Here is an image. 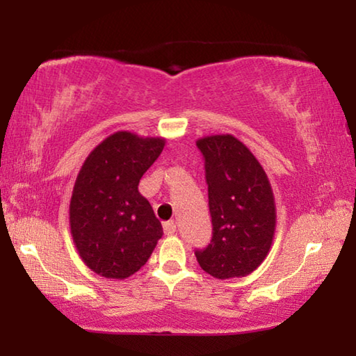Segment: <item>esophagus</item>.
<instances>
[{"label":"esophagus","instance_id":"1","mask_svg":"<svg viewBox=\"0 0 356 356\" xmlns=\"http://www.w3.org/2000/svg\"><path fill=\"white\" fill-rule=\"evenodd\" d=\"M163 231H165L166 236H174V234H176V231H177V227H176V225H174V221H168L163 225Z\"/></svg>","mask_w":356,"mask_h":356}]
</instances>
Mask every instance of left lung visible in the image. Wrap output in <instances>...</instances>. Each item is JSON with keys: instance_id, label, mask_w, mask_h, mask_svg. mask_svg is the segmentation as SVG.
I'll return each mask as SVG.
<instances>
[{"instance_id": "8db88e82", "label": "left lung", "mask_w": 356, "mask_h": 356, "mask_svg": "<svg viewBox=\"0 0 356 356\" xmlns=\"http://www.w3.org/2000/svg\"><path fill=\"white\" fill-rule=\"evenodd\" d=\"M206 160L213 237L196 251L204 272L216 280L243 278L268 256L276 229V204L262 165L234 135L200 138Z\"/></svg>"}]
</instances>
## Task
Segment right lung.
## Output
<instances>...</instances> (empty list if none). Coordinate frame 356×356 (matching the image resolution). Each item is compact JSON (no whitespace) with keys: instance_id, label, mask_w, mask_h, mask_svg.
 <instances>
[{"instance_id":"1","label":"right lung","mask_w":356,"mask_h":356,"mask_svg":"<svg viewBox=\"0 0 356 356\" xmlns=\"http://www.w3.org/2000/svg\"><path fill=\"white\" fill-rule=\"evenodd\" d=\"M166 140L116 131L86 156L75 179L69 225L81 261L108 280L136 273L163 236L161 222L138 191Z\"/></svg>"}]
</instances>
